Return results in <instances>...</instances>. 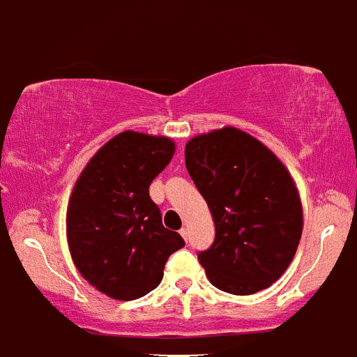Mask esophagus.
<instances>
[{
  "mask_svg": "<svg viewBox=\"0 0 357 357\" xmlns=\"http://www.w3.org/2000/svg\"><path fill=\"white\" fill-rule=\"evenodd\" d=\"M181 236L185 239V241H188V239H189V230L185 229V227H182V229H181Z\"/></svg>",
  "mask_w": 357,
  "mask_h": 357,
  "instance_id": "obj_1",
  "label": "esophagus"
}]
</instances>
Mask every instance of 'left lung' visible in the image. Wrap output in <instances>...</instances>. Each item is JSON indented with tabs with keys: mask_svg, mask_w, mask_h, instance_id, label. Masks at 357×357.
<instances>
[{
	"mask_svg": "<svg viewBox=\"0 0 357 357\" xmlns=\"http://www.w3.org/2000/svg\"><path fill=\"white\" fill-rule=\"evenodd\" d=\"M185 168L214 220V241L198 252L222 291L252 295L275 282L302 236V206L288 169L263 143L227 127L185 144Z\"/></svg>",
	"mask_w": 357,
	"mask_h": 357,
	"instance_id": "obj_1",
	"label": "left lung"
}]
</instances>
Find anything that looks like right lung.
<instances>
[{
    "label": "right lung",
    "instance_id": "right-lung-1",
    "mask_svg": "<svg viewBox=\"0 0 357 357\" xmlns=\"http://www.w3.org/2000/svg\"><path fill=\"white\" fill-rule=\"evenodd\" d=\"M166 137L121 132L82 172L68 209V243L78 272L118 301H135L162 280L169 255L185 245L162 225L151 181L172 160Z\"/></svg>",
    "mask_w": 357,
    "mask_h": 357
}]
</instances>
